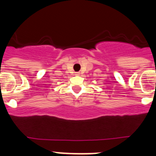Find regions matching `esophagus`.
Returning <instances> with one entry per match:
<instances>
[{
    "label": "esophagus",
    "instance_id": "1",
    "mask_svg": "<svg viewBox=\"0 0 156 156\" xmlns=\"http://www.w3.org/2000/svg\"><path fill=\"white\" fill-rule=\"evenodd\" d=\"M75 74H76V75H79L80 73H79V72H76V73H75Z\"/></svg>",
    "mask_w": 156,
    "mask_h": 156
}]
</instances>
